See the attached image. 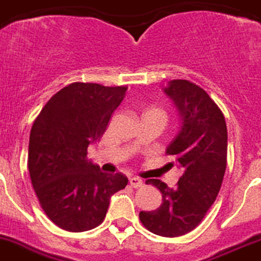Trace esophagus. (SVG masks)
Returning <instances> with one entry per match:
<instances>
[{
    "label": "esophagus",
    "instance_id": "obj_1",
    "mask_svg": "<svg viewBox=\"0 0 261 261\" xmlns=\"http://www.w3.org/2000/svg\"><path fill=\"white\" fill-rule=\"evenodd\" d=\"M130 185L133 188H140L142 185H143V181L140 180L139 177H130Z\"/></svg>",
    "mask_w": 261,
    "mask_h": 261
}]
</instances>
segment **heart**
<instances>
[{
    "instance_id": "b5f03b06",
    "label": "heart",
    "mask_w": 261,
    "mask_h": 261,
    "mask_svg": "<svg viewBox=\"0 0 261 261\" xmlns=\"http://www.w3.org/2000/svg\"><path fill=\"white\" fill-rule=\"evenodd\" d=\"M147 113H152V114H158V115H160V117L162 118H164L165 119V114H164V112H162V110H160V109H149V110H147L146 112V114Z\"/></svg>"
}]
</instances>
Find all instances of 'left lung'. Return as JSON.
<instances>
[{
  "label": "left lung",
  "mask_w": 261,
  "mask_h": 261,
  "mask_svg": "<svg viewBox=\"0 0 261 261\" xmlns=\"http://www.w3.org/2000/svg\"><path fill=\"white\" fill-rule=\"evenodd\" d=\"M164 93L177 109L180 124L165 153L173 158L169 167L182 171L176 188L156 178L147 180L162 192L163 202L152 212H140L144 227L160 237H181L205 218L221 189L227 158L225 117L196 84L172 80Z\"/></svg>",
  "instance_id": "left-lung-1"
}]
</instances>
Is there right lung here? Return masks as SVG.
Here are the masks:
<instances>
[{"instance_id":"right-lung-1","label":"right lung","mask_w":261,"mask_h":261,"mask_svg":"<svg viewBox=\"0 0 261 261\" xmlns=\"http://www.w3.org/2000/svg\"><path fill=\"white\" fill-rule=\"evenodd\" d=\"M126 87L73 83L42 109L30 133L29 172L40 206L56 226L81 232L102 223L110 198L127 177L101 172L87 159L105 133Z\"/></svg>"}]
</instances>
